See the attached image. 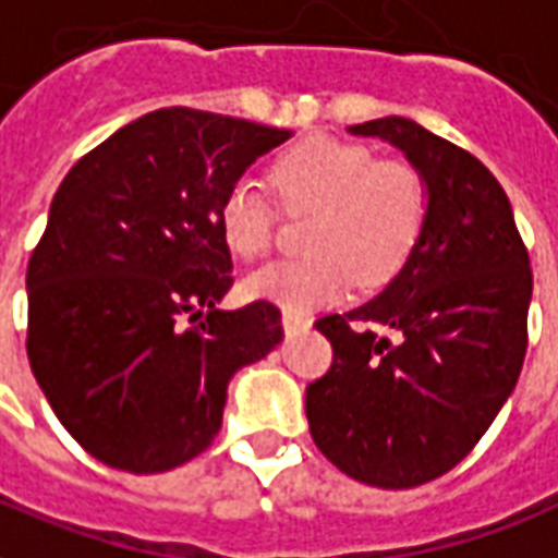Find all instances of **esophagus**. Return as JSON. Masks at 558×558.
<instances>
[{"instance_id":"obj_1","label":"esophagus","mask_w":558,"mask_h":558,"mask_svg":"<svg viewBox=\"0 0 558 558\" xmlns=\"http://www.w3.org/2000/svg\"><path fill=\"white\" fill-rule=\"evenodd\" d=\"M283 331L287 333H299V331H307L311 328V319H304V316H299V313H290L283 311Z\"/></svg>"}]
</instances>
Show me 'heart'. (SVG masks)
I'll return each mask as SVG.
<instances>
[{
  "label": "heart",
  "instance_id": "b5f03b06",
  "mask_svg": "<svg viewBox=\"0 0 558 558\" xmlns=\"http://www.w3.org/2000/svg\"><path fill=\"white\" fill-rule=\"evenodd\" d=\"M271 189L290 216H313L295 263H271L242 283L247 299L290 313L319 311L354 280L378 290L399 275L428 218V189L408 162H378L369 147L311 135L271 165ZM218 230L239 259L268 254L275 213L254 180H236L218 206Z\"/></svg>",
  "mask_w": 558,
  "mask_h": 558
}]
</instances>
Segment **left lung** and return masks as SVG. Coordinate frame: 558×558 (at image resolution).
<instances>
[{"mask_svg": "<svg viewBox=\"0 0 558 558\" xmlns=\"http://www.w3.org/2000/svg\"><path fill=\"white\" fill-rule=\"evenodd\" d=\"M405 153L428 218L373 301L316 322L333 363L307 387L322 456L375 488H414L456 468L518 384L532 301L530 254L497 177L408 118L349 126ZM361 324L390 327L396 341Z\"/></svg>", "mask_w": 558, "mask_h": 558, "instance_id": "8db88e82", "label": "left lung"}]
</instances>
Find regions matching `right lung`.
Wrapping results in <instances>:
<instances>
[{"mask_svg": "<svg viewBox=\"0 0 558 558\" xmlns=\"http://www.w3.org/2000/svg\"><path fill=\"white\" fill-rule=\"evenodd\" d=\"M290 130L159 109L82 156L28 259L32 373L82 449L126 473H165L221 428L227 384L266 357L271 301L221 311L233 259L227 189Z\"/></svg>", "mask_w": 558, "mask_h": 558, "instance_id": "1", "label": "right lung"}]
</instances>
